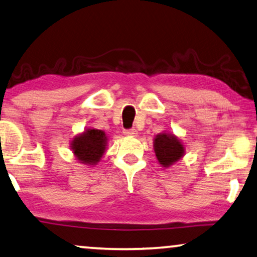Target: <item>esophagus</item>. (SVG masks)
Masks as SVG:
<instances>
[{
  "label": "esophagus",
  "mask_w": 257,
  "mask_h": 257,
  "mask_svg": "<svg viewBox=\"0 0 257 257\" xmlns=\"http://www.w3.org/2000/svg\"><path fill=\"white\" fill-rule=\"evenodd\" d=\"M123 134L127 136H137L136 129H127V130H124Z\"/></svg>",
  "instance_id": "1"
}]
</instances>
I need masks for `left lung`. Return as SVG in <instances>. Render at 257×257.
<instances>
[{"instance_id":"8db88e82","label":"left lung","mask_w":257,"mask_h":257,"mask_svg":"<svg viewBox=\"0 0 257 257\" xmlns=\"http://www.w3.org/2000/svg\"><path fill=\"white\" fill-rule=\"evenodd\" d=\"M154 150L156 158L163 168H170L182 160L185 155V146L175 134L163 132L154 139Z\"/></svg>"}]
</instances>
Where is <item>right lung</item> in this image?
<instances>
[{
	"label": "right lung",
	"mask_w": 257,
	"mask_h": 257,
	"mask_svg": "<svg viewBox=\"0 0 257 257\" xmlns=\"http://www.w3.org/2000/svg\"><path fill=\"white\" fill-rule=\"evenodd\" d=\"M71 150L79 163L94 166L101 161L108 146V136L103 130L87 128L71 141Z\"/></svg>",
	"instance_id": "right-lung-1"
}]
</instances>
